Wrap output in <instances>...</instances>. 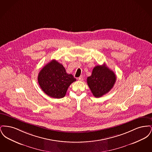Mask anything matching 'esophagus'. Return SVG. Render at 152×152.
Segmentation results:
<instances>
[{"label": "esophagus", "mask_w": 152, "mask_h": 152, "mask_svg": "<svg viewBox=\"0 0 152 152\" xmlns=\"http://www.w3.org/2000/svg\"><path fill=\"white\" fill-rule=\"evenodd\" d=\"M78 80H79V81H83V76H81L80 77H79L78 78Z\"/></svg>", "instance_id": "esophagus-1"}]
</instances>
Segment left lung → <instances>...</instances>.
<instances>
[{
	"mask_svg": "<svg viewBox=\"0 0 152 152\" xmlns=\"http://www.w3.org/2000/svg\"><path fill=\"white\" fill-rule=\"evenodd\" d=\"M116 76L105 64L97 65L93 69L87 84L95 97H100L109 92L116 83Z\"/></svg>",
	"mask_w": 152,
	"mask_h": 152,
	"instance_id": "1",
	"label": "left lung"
}]
</instances>
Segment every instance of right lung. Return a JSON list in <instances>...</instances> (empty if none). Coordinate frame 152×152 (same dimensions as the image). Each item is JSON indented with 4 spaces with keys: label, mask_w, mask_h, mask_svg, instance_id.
Here are the masks:
<instances>
[{
    "label": "right lung",
    "mask_w": 152,
    "mask_h": 152,
    "mask_svg": "<svg viewBox=\"0 0 152 152\" xmlns=\"http://www.w3.org/2000/svg\"><path fill=\"white\" fill-rule=\"evenodd\" d=\"M37 80L44 92L55 99L64 97L68 87L76 80L72 75L66 72L63 65L55 60H52L40 70Z\"/></svg>",
    "instance_id": "add662e5"
}]
</instances>
